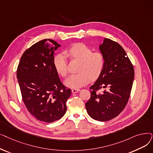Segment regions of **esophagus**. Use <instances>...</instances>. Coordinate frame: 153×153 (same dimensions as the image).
Here are the masks:
<instances>
[{"label":"esophagus","mask_w":153,"mask_h":153,"mask_svg":"<svg viewBox=\"0 0 153 153\" xmlns=\"http://www.w3.org/2000/svg\"><path fill=\"white\" fill-rule=\"evenodd\" d=\"M79 91H80V89H72V93H77Z\"/></svg>","instance_id":"34e87169"}]
</instances>
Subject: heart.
<instances>
[{
    "mask_svg": "<svg viewBox=\"0 0 153 153\" xmlns=\"http://www.w3.org/2000/svg\"><path fill=\"white\" fill-rule=\"evenodd\" d=\"M65 54L71 60L81 61L79 73L71 75L65 81V84L71 88H79L87 84L91 80H96L104 69L105 59L101 52H93L92 49L84 44H76L65 51ZM54 68L62 77L68 73L67 57L59 54L54 58Z\"/></svg>",
    "mask_w": 153,
    "mask_h": 153,
    "instance_id": "heart-1",
    "label": "heart"
}]
</instances>
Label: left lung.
<instances>
[{
	"label": "left lung",
	"mask_w": 153,
	"mask_h": 153,
	"mask_svg": "<svg viewBox=\"0 0 153 153\" xmlns=\"http://www.w3.org/2000/svg\"><path fill=\"white\" fill-rule=\"evenodd\" d=\"M99 48L105 59L104 68L89 88L91 97L85 109L92 119L108 121L117 116L127 104L134 70L126 51L117 42L106 38ZM100 90L103 91L99 93Z\"/></svg>",
	"instance_id": "obj_1"
}]
</instances>
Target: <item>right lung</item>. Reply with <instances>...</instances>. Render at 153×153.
Returning a JSON list of instances; mask_svg holds the SVG:
<instances>
[{"label":"right lung","mask_w":153,"mask_h":153,"mask_svg":"<svg viewBox=\"0 0 153 153\" xmlns=\"http://www.w3.org/2000/svg\"><path fill=\"white\" fill-rule=\"evenodd\" d=\"M61 46L52 39L40 41L24 53L17 78L23 102L37 120L52 123L65 114L71 90L61 82L53 61L54 51Z\"/></svg>","instance_id":"1"}]
</instances>
